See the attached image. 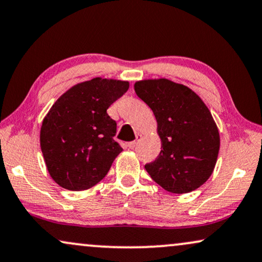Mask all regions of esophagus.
<instances>
[{
    "label": "esophagus",
    "instance_id": "obj_1",
    "mask_svg": "<svg viewBox=\"0 0 262 262\" xmlns=\"http://www.w3.org/2000/svg\"><path fill=\"white\" fill-rule=\"evenodd\" d=\"M140 139H141V135H138V137H137V141L138 140H140ZM137 141H129L128 142V147L129 148H134L135 146H137Z\"/></svg>",
    "mask_w": 262,
    "mask_h": 262
}]
</instances>
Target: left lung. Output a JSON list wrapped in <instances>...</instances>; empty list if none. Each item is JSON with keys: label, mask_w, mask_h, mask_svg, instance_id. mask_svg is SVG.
Here are the masks:
<instances>
[{"label": "left lung", "mask_w": 262, "mask_h": 262, "mask_svg": "<svg viewBox=\"0 0 262 262\" xmlns=\"http://www.w3.org/2000/svg\"><path fill=\"white\" fill-rule=\"evenodd\" d=\"M135 93L154 111L162 150L145 165L160 186L171 193H187L213 173L220 137L209 108L186 85L169 79H145Z\"/></svg>", "instance_id": "obj_1"}]
</instances>
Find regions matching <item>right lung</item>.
<instances>
[{
  "label": "right lung",
  "instance_id": "right-lung-1",
  "mask_svg": "<svg viewBox=\"0 0 262 262\" xmlns=\"http://www.w3.org/2000/svg\"><path fill=\"white\" fill-rule=\"evenodd\" d=\"M129 83L93 78L78 83L55 101L41 127V150L47 169L59 186L91 188L105 178L121 145L114 137L117 123L107 115Z\"/></svg>",
  "mask_w": 262,
  "mask_h": 262
}]
</instances>
